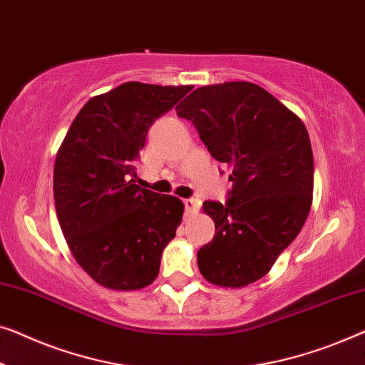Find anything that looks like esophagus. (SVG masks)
<instances>
[{
	"instance_id": "esophagus-1",
	"label": "esophagus",
	"mask_w": 365,
	"mask_h": 365,
	"mask_svg": "<svg viewBox=\"0 0 365 365\" xmlns=\"http://www.w3.org/2000/svg\"><path fill=\"white\" fill-rule=\"evenodd\" d=\"M184 207H186V214L192 215L199 210L200 202L197 199H184Z\"/></svg>"
}]
</instances>
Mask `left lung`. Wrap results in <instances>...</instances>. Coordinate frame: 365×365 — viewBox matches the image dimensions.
I'll use <instances>...</instances> for the list:
<instances>
[{"mask_svg": "<svg viewBox=\"0 0 365 365\" xmlns=\"http://www.w3.org/2000/svg\"><path fill=\"white\" fill-rule=\"evenodd\" d=\"M215 160L229 168L225 204L205 200L212 242L199 272L219 287H247L270 272L297 239L313 199V151L303 121L257 83L205 86L176 107Z\"/></svg>", "mask_w": 365, "mask_h": 365, "instance_id": "left-lung-1", "label": "left lung"}]
</instances>
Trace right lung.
I'll list each match as a JSON object with an SVG mask.
<instances>
[{
    "label": "right lung",
    "mask_w": 365,
    "mask_h": 365,
    "mask_svg": "<svg viewBox=\"0 0 365 365\" xmlns=\"http://www.w3.org/2000/svg\"><path fill=\"white\" fill-rule=\"evenodd\" d=\"M192 86L126 82L83 105L56 156L54 200L73 258L95 282L130 292L155 282L184 204L135 184L146 135Z\"/></svg>",
    "instance_id": "obj_1"
}]
</instances>
